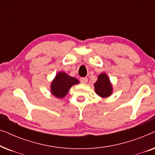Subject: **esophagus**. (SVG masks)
I'll list each match as a JSON object with an SVG mask.
<instances>
[{
    "instance_id": "1",
    "label": "esophagus",
    "mask_w": 155,
    "mask_h": 155,
    "mask_svg": "<svg viewBox=\"0 0 155 155\" xmlns=\"http://www.w3.org/2000/svg\"><path fill=\"white\" fill-rule=\"evenodd\" d=\"M87 81H88V79H87V77L80 78V82H81L82 83L85 84V83H87Z\"/></svg>"
}]
</instances>
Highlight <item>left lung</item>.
Returning a JSON list of instances; mask_svg holds the SVG:
<instances>
[{"instance_id":"left-lung-1","label":"left lung","mask_w":155,"mask_h":155,"mask_svg":"<svg viewBox=\"0 0 155 155\" xmlns=\"http://www.w3.org/2000/svg\"><path fill=\"white\" fill-rule=\"evenodd\" d=\"M94 85L95 92L102 98H107L112 94L113 87L109 77L106 73H101L98 76L97 81Z\"/></svg>"}]
</instances>
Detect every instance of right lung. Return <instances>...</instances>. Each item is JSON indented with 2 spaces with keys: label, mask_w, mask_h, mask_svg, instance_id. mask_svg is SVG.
I'll use <instances>...</instances> for the list:
<instances>
[{
  "label": "right lung",
  "mask_w": 155,
  "mask_h": 155,
  "mask_svg": "<svg viewBox=\"0 0 155 155\" xmlns=\"http://www.w3.org/2000/svg\"><path fill=\"white\" fill-rule=\"evenodd\" d=\"M78 83V79L63 72H59L51 84V92L54 96L61 99L68 94L72 86Z\"/></svg>",
  "instance_id": "1"
}]
</instances>
